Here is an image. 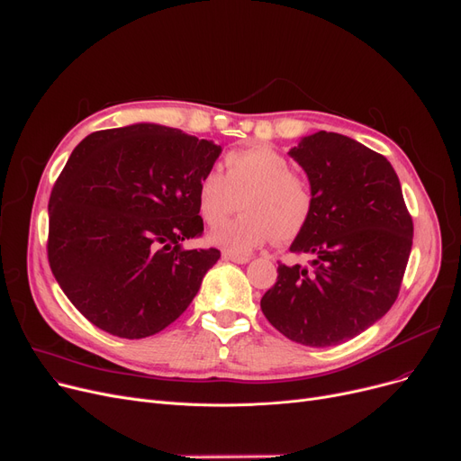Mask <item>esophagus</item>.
Here are the masks:
<instances>
[{
  "instance_id": "esophagus-1",
  "label": "esophagus",
  "mask_w": 461,
  "mask_h": 461,
  "mask_svg": "<svg viewBox=\"0 0 461 461\" xmlns=\"http://www.w3.org/2000/svg\"><path fill=\"white\" fill-rule=\"evenodd\" d=\"M223 259H225V261H232V263H238V265H244V263H248V261H249V257H244V255H234V253L225 251V253H223Z\"/></svg>"
}]
</instances>
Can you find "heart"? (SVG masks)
<instances>
[{
	"instance_id": "1",
	"label": "heart",
	"mask_w": 461,
	"mask_h": 461,
	"mask_svg": "<svg viewBox=\"0 0 461 461\" xmlns=\"http://www.w3.org/2000/svg\"><path fill=\"white\" fill-rule=\"evenodd\" d=\"M225 172L208 170L196 187L198 212L210 227L225 221L240 198V215L215 229L219 248L246 255L268 242L287 244L308 227L316 208L310 177L291 168V160L268 145H253L225 155Z\"/></svg>"
}]
</instances>
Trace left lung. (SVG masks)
Segmentation results:
<instances>
[{
  "label": "left lung",
  "instance_id": "left-lung-1",
  "mask_svg": "<svg viewBox=\"0 0 461 461\" xmlns=\"http://www.w3.org/2000/svg\"><path fill=\"white\" fill-rule=\"evenodd\" d=\"M289 155L316 193L314 215L291 244L310 261L280 263L261 310L289 340L337 346L395 303L412 248V215L388 158L352 138L321 131Z\"/></svg>",
  "mask_w": 461,
  "mask_h": 461
}]
</instances>
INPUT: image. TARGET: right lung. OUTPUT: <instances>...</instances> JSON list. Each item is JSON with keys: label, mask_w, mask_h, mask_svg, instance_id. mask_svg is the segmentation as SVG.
Listing matches in <instances>:
<instances>
[{"label": "right lung", "mask_w": 461, "mask_h": 461, "mask_svg": "<svg viewBox=\"0 0 461 461\" xmlns=\"http://www.w3.org/2000/svg\"><path fill=\"white\" fill-rule=\"evenodd\" d=\"M219 153L158 124L92 132L73 149L49 198L47 257L90 323L145 339L187 310L221 257L181 248L204 232L196 187Z\"/></svg>", "instance_id": "right-lung-1"}]
</instances>
